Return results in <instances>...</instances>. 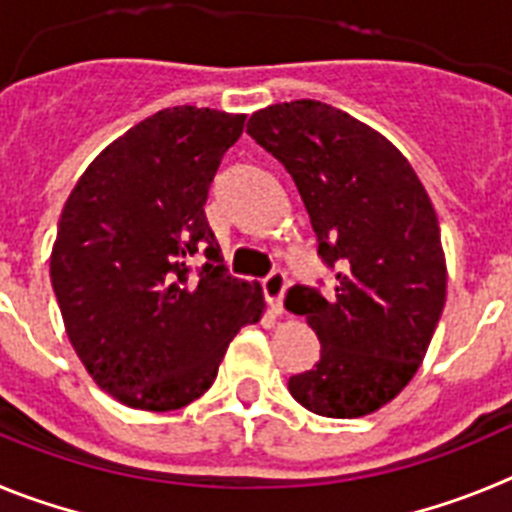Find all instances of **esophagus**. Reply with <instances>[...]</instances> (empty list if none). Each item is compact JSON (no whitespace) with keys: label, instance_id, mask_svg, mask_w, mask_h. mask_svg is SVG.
Segmentation results:
<instances>
[{"label":"esophagus","instance_id":"34e87169","mask_svg":"<svg viewBox=\"0 0 512 512\" xmlns=\"http://www.w3.org/2000/svg\"><path fill=\"white\" fill-rule=\"evenodd\" d=\"M261 287H264V297L271 305V310L282 312L284 289H287V277H284V271H271L269 277L261 282Z\"/></svg>","mask_w":512,"mask_h":512}]
</instances>
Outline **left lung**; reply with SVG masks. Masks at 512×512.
Listing matches in <instances>:
<instances>
[{"label": "left lung", "instance_id": "1", "mask_svg": "<svg viewBox=\"0 0 512 512\" xmlns=\"http://www.w3.org/2000/svg\"><path fill=\"white\" fill-rule=\"evenodd\" d=\"M246 133L295 179L318 256L336 274L333 295L307 284L287 292V310L320 341V361L289 377V392L325 418L374 413L418 372L443 312L436 210L408 158L330 104H271Z\"/></svg>", "mask_w": 512, "mask_h": 512}]
</instances>
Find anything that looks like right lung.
Returning a JSON list of instances; mask_svg holds the SVG:
<instances>
[{
	"instance_id": "add662e5",
	"label": "right lung",
	"mask_w": 512,
	"mask_h": 512,
	"mask_svg": "<svg viewBox=\"0 0 512 512\" xmlns=\"http://www.w3.org/2000/svg\"><path fill=\"white\" fill-rule=\"evenodd\" d=\"M246 115L169 107L104 148L69 194L51 256L66 333L122 405L166 413L210 390L230 341L264 310L228 274L205 215ZM206 253L192 270L188 259Z\"/></svg>"
}]
</instances>
